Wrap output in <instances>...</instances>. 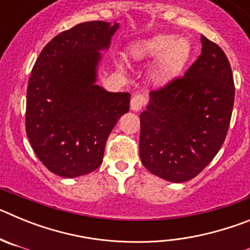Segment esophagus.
<instances>
[{
  "instance_id": "obj_1",
  "label": "esophagus",
  "mask_w": 250,
  "mask_h": 250,
  "mask_svg": "<svg viewBox=\"0 0 250 250\" xmlns=\"http://www.w3.org/2000/svg\"><path fill=\"white\" fill-rule=\"evenodd\" d=\"M146 103V96L141 94L134 95L130 101V107H131L132 111H140L143 109V106Z\"/></svg>"
}]
</instances>
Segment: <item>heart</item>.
<instances>
[{
	"mask_svg": "<svg viewBox=\"0 0 250 250\" xmlns=\"http://www.w3.org/2000/svg\"><path fill=\"white\" fill-rule=\"evenodd\" d=\"M191 45L187 37L159 34L131 43L127 56L135 62H149L150 79L156 86H165L182 74L190 59Z\"/></svg>",
	"mask_w": 250,
	"mask_h": 250,
	"instance_id": "b5f03b06",
	"label": "heart"
}]
</instances>
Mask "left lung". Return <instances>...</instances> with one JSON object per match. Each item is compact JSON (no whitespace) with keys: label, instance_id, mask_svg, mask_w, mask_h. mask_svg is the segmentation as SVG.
<instances>
[{"label":"left lung","instance_id":"1","mask_svg":"<svg viewBox=\"0 0 250 250\" xmlns=\"http://www.w3.org/2000/svg\"><path fill=\"white\" fill-rule=\"evenodd\" d=\"M202 54L185 75L151 91L140 114V159L171 183L195 178L225 140L234 105L231 67L222 48L202 36Z\"/></svg>","mask_w":250,"mask_h":250}]
</instances>
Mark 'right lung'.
I'll return each instance as SVG.
<instances>
[{
  "label": "right lung",
  "mask_w": 250,
  "mask_h": 250,
  "mask_svg": "<svg viewBox=\"0 0 250 250\" xmlns=\"http://www.w3.org/2000/svg\"><path fill=\"white\" fill-rule=\"evenodd\" d=\"M119 22H83L41 51L27 86L26 134L40 161L62 178H77L103 163L106 140L129 111V92L96 83L101 51Z\"/></svg>",
  "instance_id": "add662e5"
}]
</instances>
